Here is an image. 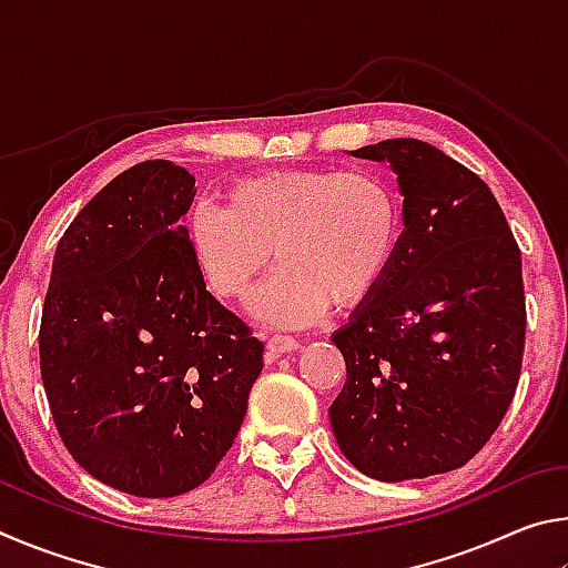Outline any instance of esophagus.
Instances as JSON below:
<instances>
[{
	"label": "esophagus",
	"mask_w": 568,
	"mask_h": 568,
	"mask_svg": "<svg viewBox=\"0 0 568 568\" xmlns=\"http://www.w3.org/2000/svg\"><path fill=\"white\" fill-rule=\"evenodd\" d=\"M301 348V343H297L293 335H283V333H275L267 338V353L273 355V358H277V355L283 353H291V351H297Z\"/></svg>",
	"instance_id": "obj_1"
}]
</instances>
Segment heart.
Listing matches in <instances>:
<instances>
[{"label": "heart", "mask_w": 568, "mask_h": 568, "mask_svg": "<svg viewBox=\"0 0 568 568\" xmlns=\"http://www.w3.org/2000/svg\"><path fill=\"white\" fill-rule=\"evenodd\" d=\"M403 215L396 190L371 170H275L235 182L225 207L187 217L192 263L215 295L243 301L273 265L281 273L253 313L303 325L378 291L396 261Z\"/></svg>", "instance_id": "obj_1"}]
</instances>
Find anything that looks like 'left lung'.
I'll use <instances>...</instances> for the list:
<instances>
[{
  "mask_svg": "<svg viewBox=\"0 0 568 568\" xmlns=\"http://www.w3.org/2000/svg\"><path fill=\"white\" fill-rule=\"evenodd\" d=\"M388 162L403 235L376 295L333 333L345 386L328 410L343 456L398 484L460 468L506 416L521 376V253L476 172L423 140L351 152Z\"/></svg>",
  "mask_w": 568,
  "mask_h": 568,
  "instance_id": "8db88e82",
  "label": "left lung"
}]
</instances>
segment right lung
Here are the masks:
<instances>
[{
    "label": "right lung",
    "mask_w": 568,
    "mask_h": 568,
    "mask_svg": "<svg viewBox=\"0 0 568 568\" xmlns=\"http://www.w3.org/2000/svg\"><path fill=\"white\" fill-rule=\"evenodd\" d=\"M195 178L140 162L57 245L40 365L67 450L140 498L187 494L233 446L265 345L207 291L182 217Z\"/></svg>",
    "instance_id": "1"
}]
</instances>
